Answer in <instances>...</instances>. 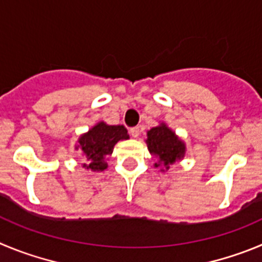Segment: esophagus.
I'll return each instance as SVG.
<instances>
[{
    "instance_id": "obj_1",
    "label": "esophagus",
    "mask_w": 262,
    "mask_h": 262,
    "mask_svg": "<svg viewBox=\"0 0 262 262\" xmlns=\"http://www.w3.org/2000/svg\"><path fill=\"white\" fill-rule=\"evenodd\" d=\"M140 128L138 126H134V128H132L130 130H129V133H130V136L133 137V138H137V137L140 136Z\"/></svg>"
}]
</instances>
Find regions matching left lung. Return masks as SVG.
<instances>
[{
    "mask_svg": "<svg viewBox=\"0 0 262 262\" xmlns=\"http://www.w3.org/2000/svg\"><path fill=\"white\" fill-rule=\"evenodd\" d=\"M146 143L150 154L158 159L154 167H160L162 172L167 171L171 164L185 155V143L164 122L147 130Z\"/></svg>",
    "mask_w": 262,
    "mask_h": 262,
    "instance_id": "obj_1",
    "label": "left lung"
}]
</instances>
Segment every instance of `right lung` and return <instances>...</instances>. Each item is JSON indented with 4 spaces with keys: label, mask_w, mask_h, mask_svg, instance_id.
Returning a JSON list of instances; mask_svg holds the SVG:
<instances>
[{
    "label": "right lung",
    "mask_w": 262,
    "mask_h": 262,
    "mask_svg": "<svg viewBox=\"0 0 262 262\" xmlns=\"http://www.w3.org/2000/svg\"><path fill=\"white\" fill-rule=\"evenodd\" d=\"M128 138V130L122 125H108L104 121H100L79 137L75 148L81 150L89 162L83 167L94 172H102L107 169V159L114 151L115 145Z\"/></svg>",
    "instance_id": "obj_1"
}]
</instances>
